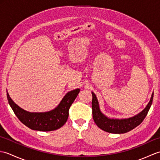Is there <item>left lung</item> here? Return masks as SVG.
<instances>
[{
    "label": "left lung",
    "mask_w": 160,
    "mask_h": 160,
    "mask_svg": "<svg viewBox=\"0 0 160 160\" xmlns=\"http://www.w3.org/2000/svg\"><path fill=\"white\" fill-rule=\"evenodd\" d=\"M91 93L93 96L91 106H92V113L95 123L102 130L115 134L125 133V132L130 131L132 129L137 127L138 125L142 123L150 109L152 103V100H153L154 94L152 92L150 101L147 107L140 113L128 118L118 119L108 118L102 113L96 94L93 92H91Z\"/></svg>",
    "instance_id": "left-lung-1"
}]
</instances>
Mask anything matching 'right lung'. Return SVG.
<instances>
[{"label":"right lung","instance_id":"right-lung-1","mask_svg":"<svg viewBox=\"0 0 160 160\" xmlns=\"http://www.w3.org/2000/svg\"><path fill=\"white\" fill-rule=\"evenodd\" d=\"M80 89L69 91L53 110L47 112H29L18 106L7 91V97L10 107L19 120L32 130L51 131L58 129L66 123L69 110L80 92Z\"/></svg>","mask_w":160,"mask_h":160}]
</instances>
